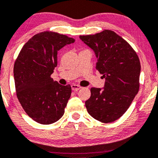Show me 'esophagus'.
I'll return each mask as SVG.
<instances>
[{"mask_svg": "<svg viewBox=\"0 0 158 158\" xmlns=\"http://www.w3.org/2000/svg\"><path fill=\"white\" fill-rule=\"evenodd\" d=\"M81 88V86H80L79 85H77V84H72V89L73 91H78Z\"/></svg>", "mask_w": 158, "mask_h": 158, "instance_id": "34e87169", "label": "esophagus"}]
</instances>
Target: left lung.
I'll use <instances>...</instances> for the list:
<instances>
[{"mask_svg":"<svg viewBox=\"0 0 158 158\" xmlns=\"http://www.w3.org/2000/svg\"><path fill=\"white\" fill-rule=\"evenodd\" d=\"M79 38L94 50L96 69L106 80L103 89H91L90 98L85 102L87 111L97 121L111 123L123 116L139 91V58L130 44L112 30Z\"/></svg>","mask_w":158,"mask_h":158,"instance_id":"8db88e82","label":"left lung"}]
</instances>
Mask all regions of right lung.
Listing matches in <instances>:
<instances>
[{"label":"right lung","instance_id":"1","mask_svg":"<svg viewBox=\"0 0 158 158\" xmlns=\"http://www.w3.org/2000/svg\"><path fill=\"white\" fill-rule=\"evenodd\" d=\"M74 41L57 32H40L24 44L16 59L13 74L17 97L37 123H53L64 114L72 88L54 81L50 76L57 66V52Z\"/></svg>","mask_w":158,"mask_h":158}]
</instances>
